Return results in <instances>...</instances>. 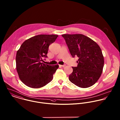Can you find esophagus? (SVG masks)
Returning a JSON list of instances; mask_svg holds the SVG:
<instances>
[{
    "label": "esophagus",
    "mask_w": 120,
    "mask_h": 120,
    "mask_svg": "<svg viewBox=\"0 0 120 120\" xmlns=\"http://www.w3.org/2000/svg\"><path fill=\"white\" fill-rule=\"evenodd\" d=\"M65 65H66L65 64H64V65H59V66H60V67H64Z\"/></svg>",
    "instance_id": "esophagus-1"
}]
</instances>
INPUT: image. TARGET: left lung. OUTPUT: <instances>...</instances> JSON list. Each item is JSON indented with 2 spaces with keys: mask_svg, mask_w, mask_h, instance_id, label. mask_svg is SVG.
I'll list each match as a JSON object with an SVG mask.
<instances>
[{
  "mask_svg": "<svg viewBox=\"0 0 120 120\" xmlns=\"http://www.w3.org/2000/svg\"><path fill=\"white\" fill-rule=\"evenodd\" d=\"M72 56L79 57L77 66L72 67L70 81L77 86L86 88L93 85L102 72L104 57L98 44L82 34H63Z\"/></svg>",
  "mask_w": 120,
  "mask_h": 120,
  "instance_id": "left-lung-1",
  "label": "left lung"
}]
</instances>
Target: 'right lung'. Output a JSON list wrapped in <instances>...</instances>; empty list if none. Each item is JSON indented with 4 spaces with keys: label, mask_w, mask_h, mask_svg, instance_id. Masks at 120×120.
<instances>
[{
    "label": "right lung",
    "mask_w": 120,
    "mask_h": 120,
    "mask_svg": "<svg viewBox=\"0 0 120 120\" xmlns=\"http://www.w3.org/2000/svg\"><path fill=\"white\" fill-rule=\"evenodd\" d=\"M57 35H39L26 40L17 51L16 69L25 85L32 88L45 86L52 81L59 65L41 63L47 57L49 45L58 37Z\"/></svg>",
    "instance_id": "right-lung-1"
}]
</instances>
